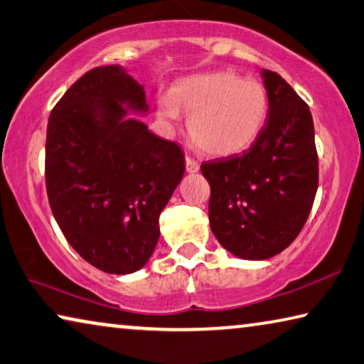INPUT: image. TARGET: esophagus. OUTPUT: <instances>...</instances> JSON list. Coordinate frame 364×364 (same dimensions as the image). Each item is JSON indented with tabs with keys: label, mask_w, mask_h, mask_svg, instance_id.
<instances>
[{
	"label": "esophagus",
	"mask_w": 364,
	"mask_h": 364,
	"mask_svg": "<svg viewBox=\"0 0 364 364\" xmlns=\"http://www.w3.org/2000/svg\"><path fill=\"white\" fill-rule=\"evenodd\" d=\"M186 171L188 173H198L199 171V164L191 157H186Z\"/></svg>",
	"instance_id": "esophagus-1"
}]
</instances>
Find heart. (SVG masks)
Instances as JSON below:
<instances>
[{"label": "heart", "instance_id": "heart-1", "mask_svg": "<svg viewBox=\"0 0 364 364\" xmlns=\"http://www.w3.org/2000/svg\"><path fill=\"white\" fill-rule=\"evenodd\" d=\"M181 112L189 114V136L200 151L228 157L246 151L261 134L269 97L262 84L233 71L196 74L157 99V117L168 131L180 123Z\"/></svg>", "mask_w": 364, "mask_h": 364}]
</instances>
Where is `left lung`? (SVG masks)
<instances>
[{
  "label": "left lung",
  "instance_id": "8db88e82",
  "mask_svg": "<svg viewBox=\"0 0 364 364\" xmlns=\"http://www.w3.org/2000/svg\"><path fill=\"white\" fill-rule=\"evenodd\" d=\"M269 97L265 124L241 155L200 165L210 184V230L230 255L247 261L280 255L313 207L319 170L313 117L277 73L261 69Z\"/></svg>",
  "mask_w": 364,
  "mask_h": 364
}]
</instances>
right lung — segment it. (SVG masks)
<instances>
[{
	"instance_id": "1",
	"label": "right lung",
	"mask_w": 364,
	"mask_h": 364,
	"mask_svg": "<svg viewBox=\"0 0 364 364\" xmlns=\"http://www.w3.org/2000/svg\"><path fill=\"white\" fill-rule=\"evenodd\" d=\"M144 85L119 65L76 80L48 119L45 180L68 243L94 267L142 269L160 238L159 215L184 175L180 146L149 131Z\"/></svg>"
}]
</instances>
